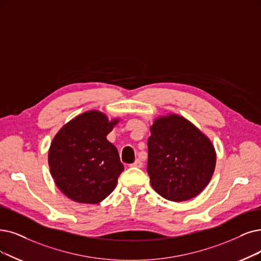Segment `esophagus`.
<instances>
[{"label": "esophagus", "instance_id": "1", "mask_svg": "<svg viewBox=\"0 0 261 261\" xmlns=\"http://www.w3.org/2000/svg\"><path fill=\"white\" fill-rule=\"evenodd\" d=\"M132 166L133 167H136V168H141V167L143 166V163L140 160H136L134 164H132Z\"/></svg>", "mask_w": 261, "mask_h": 261}]
</instances>
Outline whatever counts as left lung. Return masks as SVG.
<instances>
[{
    "instance_id": "8db88e82",
    "label": "left lung",
    "mask_w": 261,
    "mask_h": 261,
    "mask_svg": "<svg viewBox=\"0 0 261 261\" xmlns=\"http://www.w3.org/2000/svg\"><path fill=\"white\" fill-rule=\"evenodd\" d=\"M148 139V173L154 191L167 200L181 202L199 195L215 170L211 140L182 116L156 118Z\"/></svg>"
}]
</instances>
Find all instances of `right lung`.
I'll list each match as a JSON object with an SVG mask.
<instances>
[{
  "mask_svg": "<svg viewBox=\"0 0 261 261\" xmlns=\"http://www.w3.org/2000/svg\"><path fill=\"white\" fill-rule=\"evenodd\" d=\"M119 121L90 110L57 133L48 151L49 169L58 189L69 199L95 204L116 189L124 166L107 135Z\"/></svg>",
  "mask_w": 261,
  "mask_h": 261,
  "instance_id": "1",
  "label": "right lung"
}]
</instances>
